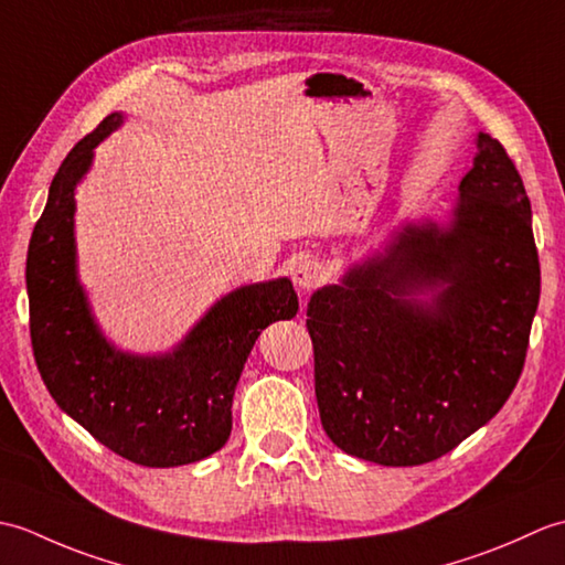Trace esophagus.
Masks as SVG:
<instances>
[{
  "label": "esophagus",
  "mask_w": 565,
  "mask_h": 565,
  "mask_svg": "<svg viewBox=\"0 0 565 565\" xmlns=\"http://www.w3.org/2000/svg\"><path fill=\"white\" fill-rule=\"evenodd\" d=\"M291 276H294V284L298 286V289L313 291L322 284V267H320V262L303 257V259L296 262Z\"/></svg>",
  "instance_id": "1"
}]
</instances>
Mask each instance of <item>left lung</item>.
I'll use <instances>...</instances> for the list:
<instances>
[{
    "label": "left lung",
    "instance_id": "8db88e82",
    "mask_svg": "<svg viewBox=\"0 0 565 565\" xmlns=\"http://www.w3.org/2000/svg\"><path fill=\"white\" fill-rule=\"evenodd\" d=\"M476 148L447 223L405 221L310 296L320 423L356 459L435 461L520 381L542 289L532 206L505 148Z\"/></svg>",
    "mask_w": 565,
    "mask_h": 565
}]
</instances>
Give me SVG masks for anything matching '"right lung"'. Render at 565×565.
<instances>
[{
  "label": "right lung",
  "instance_id": "1",
  "mask_svg": "<svg viewBox=\"0 0 565 565\" xmlns=\"http://www.w3.org/2000/svg\"><path fill=\"white\" fill-rule=\"evenodd\" d=\"M106 116L53 177L26 257L31 344L45 388L63 413L124 459L170 468L206 459L233 429V395L262 330L298 313L279 276L221 296L170 352L136 354L106 340L77 274L75 189L94 148L121 128Z\"/></svg>",
  "mask_w": 565,
  "mask_h": 565
}]
</instances>
